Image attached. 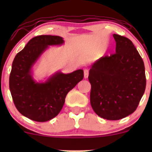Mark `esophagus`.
I'll list each match as a JSON object with an SVG mask.
<instances>
[{
    "label": "esophagus",
    "mask_w": 152,
    "mask_h": 152,
    "mask_svg": "<svg viewBox=\"0 0 152 152\" xmlns=\"http://www.w3.org/2000/svg\"><path fill=\"white\" fill-rule=\"evenodd\" d=\"M83 72H84V78H87L88 76V69H84L83 70Z\"/></svg>",
    "instance_id": "1"
}]
</instances>
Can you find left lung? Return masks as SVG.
I'll return each instance as SVG.
<instances>
[{"mask_svg": "<svg viewBox=\"0 0 152 152\" xmlns=\"http://www.w3.org/2000/svg\"><path fill=\"white\" fill-rule=\"evenodd\" d=\"M116 53L91 67V105L98 116L118 120L137 109L146 88L144 64L131 40L114 34Z\"/></svg>", "mask_w": 152, "mask_h": 152, "instance_id": "8db88e82", "label": "left lung"}]
</instances>
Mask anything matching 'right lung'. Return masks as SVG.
Returning <instances> with one entry per match:
<instances>
[{
    "label": "right lung",
    "mask_w": 152,
    "mask_h": 152,
    "mask_svg": "<svg viewBox=\"0 0 152 152\" xmlns=\"http://www.w3.org/2000/svg\"><path fill=\"white\" fill-rule=\"evenodd\" d=\"M64 42L60 36H36L16 54L12 64L9 88L13 102L20 114L33 121L44 122L56 116L67 94L83 78L82 69L68 74L57 72L43 83L33 78L31 68L41 54L48 46Z\"/></svg>",
    "instance_id": "add662e5"
}]
</instances>
